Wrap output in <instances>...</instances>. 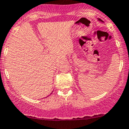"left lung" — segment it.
Returning <instances> with one entry per match:
<instances>
[{"instance_id": "1", "label": "left lung", "mask_w": 129, "mask_h": 129, "mask_svg": "<svg viewBox=\"0 0 129 129\" xmlns=\"http://www.w3.org/2000/svg\"><path fill=\"white\" fill-rule=\"evenodd\" d=\"M98 20H99V21H101V22H102V20L101 19H98Z\"/></svg>"}]
</instances>
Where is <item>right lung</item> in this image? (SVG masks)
<instances>
[{"mask_svg":"<svg viewBox=\"0 0 129 129\" xmlns=\"http://www.w3.org/2000/svg\"><path fill=\"white\" fill-rule=\"evenodd\" d=\"M46 98H47V97H46Z\"/></svg>","mask_w":129,"mask_h":129,"instance_id":"obj_1","label":"right lung"}]
</instances>
